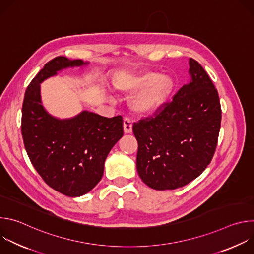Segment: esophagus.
Returning <instances> with one entry per match:
<instances>
[{"mask_svg": "<svg viewBox=\"0 0 254 254\" xmlns=\"http://www.w3.org/2000/svg\"><path fill=\"white\" fill-rule=\"evenodd\" d=\"M131 127H132V123L131 120L128 118H125L124 120V130L126 133L131 132Z\"/></svg>", "mask_w": 254, "mask_h": 254, "instance_id": "34e87169", "label": "esophagus"}]
</instances>
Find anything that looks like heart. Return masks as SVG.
Here are the masks:
<instances>
[{"mask_svg":"<svg viewBox=\"0 0 254 254\" xmlns=\"http://www.w3.org/2000/svg\"><path fill=\"white\" fill-rule=\"evenodd\" d=\"M122 87L127 92L140 89L133 96L131 105L138 114H151L165 103L175 87V81L169 76L162 77L158 72L150 71L130 75Z\"/></svg>","mask_w":254,"mask_h":254,"instance_id":"1","label":"heart"}]
</instances>
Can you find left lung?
Returning <instances> with one entry per match:
<instances>
[{"mask_svg":"<svg viewBox=\"0 0 254 254\" xmlns=\"http://www.w3.org/2000/svg\"><path fill=\"white\" fill-rule=\"evenodd\" d=\"M189 64L191 82L132 126L138 176L156 190H174L196 179L211 163L218 141V91L198 61L190 58Z\"/></svg>","mask_w":254,"mask_h":254,"instance_id":"left-lung-1","label":"left lung"}]
</instances>
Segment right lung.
<instances>
[{"label": "right lung", "instance_id": "right-lung-1", "mask_svg": "<svg viewBox=\"0 0 254 254\" xmlns=\"http://www.w3.org/2000/svg\"><path fill=\"white\" fill-rule=\"evenodd\" d=\"M83 64L63 56L48 61L28 85L22 106L21 131L32 165L48 186L69 197L95 187L108 153L124 134L121 116L108 119L83 112L59 121L43 108L40 83L58 70Z\"/></svg>", "mask_w": 254, "mask_h": 254}]
</instances>
